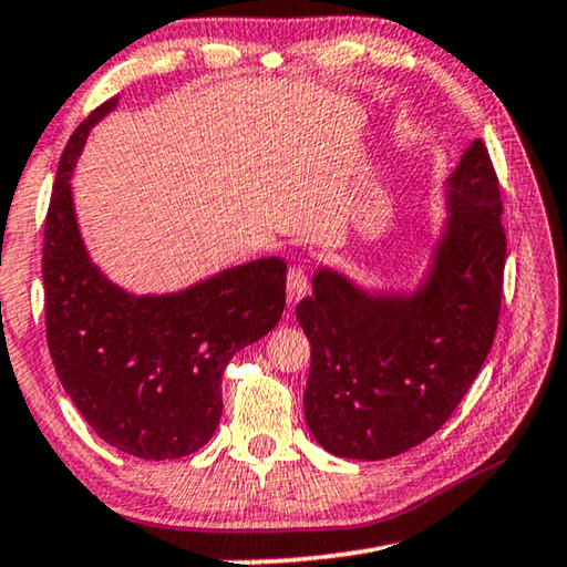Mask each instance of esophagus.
<instances>
[{
    "label": "esophagus",
    "instance_id": "obj_1",
    "mask_svg": "<svg viewBox=\"0 0 567 567\" xmlns=\"http://www.w3.org/2000/svg\"><path fill=\"white\" fill-rule=\"evenodd\" d=\"M308 287H310V280H308V272H305V267L300 265L290 267V272H287V302L290 305L300 302L305 295H308Z\"/></svg>",
    "mask_w": 567,
    "mask_h": 567
}]
</instances>
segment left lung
<instances>
[{"instance_id":"1","label":"left lung","mask_w":567,"mask_h":567,"mask_svg":"<svg viewBox=\"0 0 567 567\" xmlns=\"http://www.w3.org/2000/svg\"><path fill=\"white\" fill-rule=\"evenodd\" d=\"M446 206L416 292L371 295L322 267L295 310L310 340L305 421L330 454L375 462L426 442L489 353L507 237L499 182L480 138L446 178Z\"/></svg>"}]
</instances>
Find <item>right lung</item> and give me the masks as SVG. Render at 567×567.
<instances>
[{
  "mask_svg": "<svg viewBox=\"0 0 567 567\" xmlns=\"http://www.w3.org/2000/svg\"><path fill=\"white\" fill-rule=\"evenodd\" d=\"M115 103L78 125L58 166L42 241L48 346L62 389L105 444L178 460L217 431L229 358L280 322L287 265L255 259L171 295H131L107 280L80 237L70 176Z\"/></svg>",
  "mask_w": 567,
  "mask_h": 567,
  "instance_id": "obj_1",
  "label": "right lung"
}]
</instances>
